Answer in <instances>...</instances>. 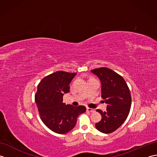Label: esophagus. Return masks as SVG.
<instances>
[{
	"label": "esophagus",
	"instance_id": "esophagus-1",
	"mask_svg": "<svg viewBox=\"0 0 157 157\" xmlns=\"http://www.w3.org/2000/svg\"><path fill=\"white\" fill-rule=\"evenodd\" d=\"M86 110H87V111H89V112H91V113H93L95 111V110L94 109H91V108H89V107H87L86 108Z\"/></svg>",
	"mask_w": 157,
	"mask_h": 157
}]
</instances>
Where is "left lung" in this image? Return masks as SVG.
Segmentation results:
<instances>
[{"instance_id": "1", "label": "left lung", "mask_w": 157, "mask_h": 157, "mask_svg": "<svg viewBox=\"0 0 157 157\" xmlns=\"http://www.w3.org/2000/svg\"><path fill=\"white\" fill-rule=\"evenodd\" d=\"M101 83V97L107 104L106 111L98 109L102 119L96 128L104 134H110L121 126L128 117L132 105L130 91L125 81L118 73L106 67L91 70Z\"/></svg>"}]
</instances>
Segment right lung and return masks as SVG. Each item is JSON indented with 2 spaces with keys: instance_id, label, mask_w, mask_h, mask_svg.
Instances as JSON below:
<instances>
[{
  "instance_id": "obj_1",
  "label": "right lung",
  "mask_w": 157,
  "mask_h": 157,
  "mask_svg": "<svg viewBox=\"0 0 157 157\" xmlns=\"http://www.w3.org/2000/svg\"><path fill=\"white\" fill-rule=\"evenodd\" d=\"M76 73L56 71L43 78L35 95L40 116L52 132L64 134L74 128L79 115L86 112L84 106H73L63 102V96L69 92V84Z\"/></svg>"
}]
</instances>
